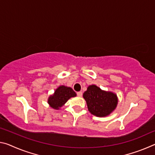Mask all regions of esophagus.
<instances>
[{"label": "esophagus", "instance_id": "esophagus-1", "mask_svg": "<svg viewBox=\"0 0 155 155\" xmlns=\"http://www.w3.org/2000/svg\"><path fill=\"white\" fill-rule=\"evenodd\" d=\"M77 96H78L81 97V96H82V95H83V93L81 92V91H78V92H77Z\"/></svg>", "mask_w": 155, "mask_h": 155}]
</instances>
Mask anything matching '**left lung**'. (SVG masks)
Wrapping results in <instances>:
<instances>
[{
    "mask_svg": "<svg viewBox=\"0 0 155 155\" xmlns=\"http://www.w3.org/2000/svg\"><path fill=\"white\" fill-rule=\"evenodd\" d=\"M83 98L87 102L90 112L98 117L109 115L117 104V98L115 94L101 90L94 85L89 86L83 94Z\"/></svg>",
    "mask_w": 155,
    "mask_h": 155,
    "instance_id": "1",
    "label": "left lung"
}]
</instances>
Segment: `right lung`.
Masks as SVG:
<instances>
[{
  "label": "right lung",
  "mask_w": 155,
  "mask_h": 155,
  "mask_svg": "<svg viewBox=\"0 0 155 155\" xmlns=\"http://www.w3.org/2000/svg\"><path fill=\"white\" fill-rule=\"evenodd\" d=\"M76 93L72 88L60 86L54 91L52 96L49 97L48 103L51 107L55 109H59L62 107L71 97L76 96Z\"/></svg>",
  "instance_id": "obj_1"
}]
</instances>
